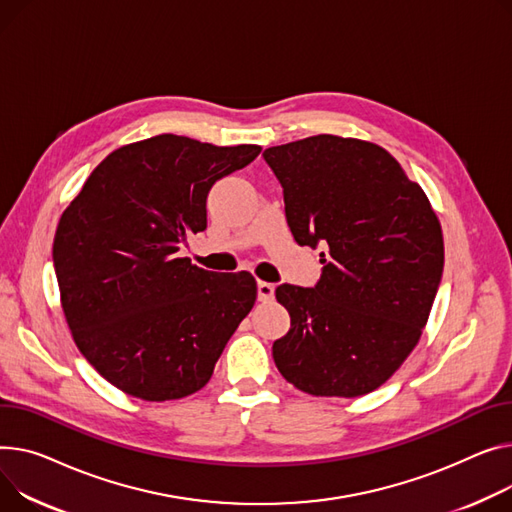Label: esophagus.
Returning a JSON list of instances; mask_svg holds the SVG:
<instances>
[{
  "label": "esophagus",
  "mask_w": 512,
  "mask_h": 512,
  "mask_svg": "<svg viewBox=\"0 0 512 512\" xmlns=\"http://www.w3.org/2000/svg\"><path fill=\"white\" fill-rule=\"evenodd\" d=\"M274 292H276V286L269 284V282H257V298L261 302H271L274 300Z\"/></svg>",
  "instance_id": "1"
}]
</instances>
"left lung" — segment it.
I'll list each match as a JSON object with an SVG mask.
<instances>
[{"label":"left lung","mask_w":512,"mask_h":512,"mask_svg":"<svg viewBox=\"0 0 512 512\" xmlns=\"http://www.w3.org/2000/svg\"><path fill=\"white\" fill-rule=\"evenodd\" d=\"M263 158L296 243L325 247L315 288H276L290 313V331L271 348L276 366L309 395H366L420 342L445 265L440 222L377 144L321 133Z\"/></svg>","instance_id":"left-lung-1"}]
</instances>
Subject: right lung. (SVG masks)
Instances as JSON below:
<instances>
[{
  "label": "right lung",
  "instance_id": "1",
  "mask_svg": "<svg viewBox=\"0 0 512 512\" xmlns=\"http://www.w3.org/2000/svg\"><path fill=\"white\" fill-rule=\"evenodd\" d=\"M162 133L111 152L65 208L53 241L61 306L84 358L146 401L199 391L257 298L247 271L181 257L206 230L212 185L259 156Z\"/></svg>",
  "mask_w": 512,
  "mask_h": 512
}]
</instances>
